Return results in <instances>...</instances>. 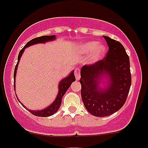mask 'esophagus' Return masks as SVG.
Segmentation results:
<instances>
[{
    "label": "esophagus",
    "instance_id": "34e87169",
    "mask_svg": "<svg viewBox=\"0 0 148 148\" xmlns=\"http://www.w3.org/2000/svg\"><path fill=\"white\" fill-rule=\"evenodd\" d=\"M74 75H75L76 80H79L80 79V69L79 67L76 68L74 70Z\"/></svg>",
    "mask_w": 148,
    "mask_h": 148
}]
</instances>
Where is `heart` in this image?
Masks as SVG:
<instances>
[{
    "label": "heart",
    "mask_w": 148,
    "mask_h": 148,
    "mask_svg": "<svg viewBox=\"0 0 148 148\" xmlns=\"http://www.w3.org/2000/svg\"><path fill=\"white\" fill-rule=\"evenodd\" d=\"M79 49L82 53L88 54L92 52L90 60L91 62H97L101 58L106 51V47L104 45L99 44L95 41L84 42L79 45Z\"/></svg>",
    "instance_id": "obj_1"
}]
</instances>
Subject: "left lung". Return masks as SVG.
Segmentation results:
<instances>
[{
    "label": "left lung",
    "instance_id": "8db88e82",
    "mask_svg": "<svg viewBox=\"0 0 148 148\" xmlns=\"http://www.w3.org/2000/svg\"><path fill=\"white\" fill-rule=\"evenodd\" d=\"M108 51L102 60L86 64L81 69V97L87 111L96 117H106L120 110L126 101L132 84L130 58L122 44L103 36ZM103 76L106 88L99 87Z\"/></svg>",
    "mask_w": 148,
    "mask_h": 148
}]
</instances>
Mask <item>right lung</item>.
<instances>
[{
  "label": "right lung",
  "mask_w": 148,
  "mask_h": 148,
  "mask_svg": "<svg viewBox=\"0 0 148 148\" xmlns=\"http://www.w3.org/2000/svg\"><path fill=\"white\" fill-rule=\"evenodd\" d=\"M56 36L55 35H46V36H41L39 37H36V38H34L33 40H31L29 41L28 43L25 45V46L23 47V49L20 51L19 53L18 56V61L17 63H16V66H15L14 68V87L15 88V77H16V69H17L18 64L19 62L20 58H21L22 53L24 51V49L27 47H30V46L35 45L37 43H45V42H49V41H52V40H55ZM75 76H74V72L70 73V74L67 76V77L64 78V79H62L60 81V84H59V90H58V94L57 97L56 98L55 101L53 102L52 104H51L49 107H47L45 109L41 110V111H31V110H28V111L30 112L32 114L34 115H36V116L39 117H49L51 115H53L56 112H57L58 110L60 108L61 102H62V98L64 93L66 92V91L67 90V89L69 88V86H71V84H72V82L75 81ZM22 104V103H21ZM23 105V104H22ZM25 107V106H24ZM28 109V108H27Z\"/></svg>",
  "instance_id": "1"
}]
</instances>
